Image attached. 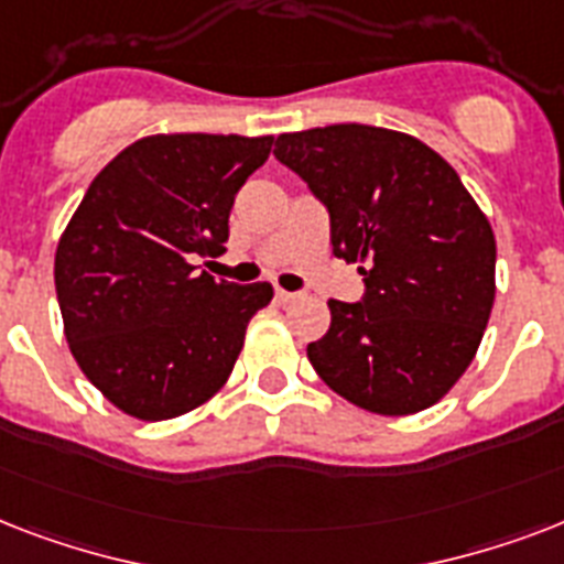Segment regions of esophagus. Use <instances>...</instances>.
<instances>
[{
	"label": "esophagus",
	"instance_id": "1",
	"mask_svg": "<svg viewBox=\"0 0 564 564\" xmlns=\"http://www.w3.org/2000/svg\"><path fill=\"white\" fill-rule=\"evenodd\" d=\"M274 299L281 301V304H292V301H299L295 292H286V290H274Z\"/></svg>",
	"mask_w": 564,
	"mask_h": 564
}]
</instances>
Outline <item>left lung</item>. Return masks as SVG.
I'll list each match as a JSON object with an SVG mask.
<instances>
[{"label": "left lung", "instance_id": "8db88e82", "mask_svg": "<svg viewBox=\"0 0 564 564\" xmlns=\"http://www.w3.org/2000/svg\"><path fill=\"white\" fill-rule=\"evenodd\" d=\"M274 158L330 210V246L360 263V304L330 299V330L307 345L316 375L377 415L445 398L489 325L495 230L454 166L412 134L345 126L292 131Z\"/></svg>", "mask_w": 564, "mask_h": 564}]
</instances>
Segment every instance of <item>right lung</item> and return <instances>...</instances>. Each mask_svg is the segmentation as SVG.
I'll use <instances>...</instances> for the list:
<instances>
[{
	"instance_id": "1",
	"label": "right lung",
	"mask_w": 564,
	"mask_h": 564,
	"mask_svg": "<svg viewBox=\"0 0 564 564\" xmlns=\"http://www.w3.org/2000/svg\"><path fill=\"white\" fill-rule=\"evenodd\" d=\"M272 137L152 134L93 178L57 239L55 290L78 369L140 421L187 415L228 383L272 283L216 281L234 195Z\"/></svg>"
}]
</instances>
